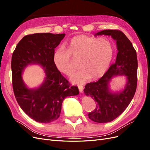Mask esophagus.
<instances>
[{
	"label": "esophagus",
	"instance_id": "1",
	"mask_svg": "<svg viewBox=\"0 0 150 150\" xmlns=\"http://www.w3.org/2000/svg\"><path fill=\"white\" fill-rule=\"evenodd\" d=\"M78 89H79V92H80V93H82L83 91L84 88H83V86H78Z\"/></svg>",
	"mask_w": 150,
	"mask_h": 150
}]
</instances>
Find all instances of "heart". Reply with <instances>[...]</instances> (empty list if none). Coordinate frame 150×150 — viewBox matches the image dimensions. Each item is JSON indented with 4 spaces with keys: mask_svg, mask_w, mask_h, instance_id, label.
Here are the masks:
<instances>
[{
    "mask_svg": "<svg viewBox=\"0 0 150 150\" xmlns=\"http://www.w3.org/2000/svg\"><path fill=\"white\" fill-rule=\"evenodd\" d=\"M114 55V46L110 40L77 35L68 43V50L64 47L57 49L53 54V62L57 69L70 76L77 68L72 56L79 60L81 69L71 77L74 84H81L90 78H101L108 70Z\"/></svg>",
    "mask_w": 150,
    "mask_h": 150,
    "instance_id": "heart-1",
    "label": "heart"
}]
</instances>
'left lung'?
<instances>
[{
	"label": "left lung",
	"mask_w": 150,
	"mask_h": 150,
	"mask_svg": "<svg viewBox=\"0 0 150 150\" xmlns=\"http://www.w3.org/2000/svg\"><path fill=\"white\" fill-rule=\"evenodd\" d=\"M106 35L116 40V61L96 82L86 85L84 93L96 103L95 110L88 114L92 121L104 123L116 119L123 112L134 97L137 86L138 60L137 52L132 43L123 33L117 30H104L94 35ZM117 76H124L127 79L124 88L112 92L110 82Z\"/></svg>",
	"instance_id": "8db88e82"
}]
</instances>
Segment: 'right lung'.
<instances>
[{
    "label": "right lung",
    "instance_id": "1",
    "mask_svg": "<svg viewBox=\"0 0 150 150\" xmlns=\"http://www.w3.org/2000/svg\"><path fill=\"white\" fill-rule=\"evenodd\" d=\"M65 34L37 33L25 35L12 54V86L16 100L30 118L41 123H49L60 116L62 101L67 96H76L77 86L70 87L53 62L54 49ZM39 65L45 70L43 82L38 88H28L22 79L25 68Z\"/></svg>",
    "mask_w": 150,
    "mask_h": 150
}]
</instances>
